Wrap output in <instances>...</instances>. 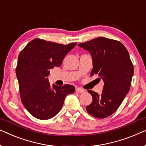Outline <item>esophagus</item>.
Instances as JSON below:
<instances>
[{
    "mask_svg": "<svg viewBox=\"0 0 146 146\" xmlns=\"http://www.w3.org/2000/svg\"><path fill=\"white\" fill-rule=\"evenodd\" d=\"M84 90H83V89L80 88H77L76 89V92L77 93H80V94H82V93H84Z\"/></svg>",
    "mask_w": 146,
    "mask_h": 146,
    "instance_id": "1",
    "label": "esophagus"
}]
</instances>
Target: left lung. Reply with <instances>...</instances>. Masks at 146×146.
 <instances>
[{"mask_svg": "<svg viewBox=\"0 0 146 146\" xmlns=\"http://www.w3.org/2000/svg\"><path fill=\"white\" fill-rule=\"evenodd\" d=\"M78 46L91 54V75L98 74L104 82L102 94L88 90L93 101L86 111L93 117L104 119L115 113L129 92L134 66L126 47L120 42L98 37Z\"/></svg>", "mask_w": 146, "mask_h": 146, "instance_id": "left-lung-1", "label": "left lung"}]
</instances>
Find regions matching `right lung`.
Masks as SVG:
<instances>
[{
    "label": "right lung",
    "mask_w": 146,
    "mask_h": 146,
    "mask_svg": "<svg viewBox=\"0 0 146 146\" xmlns=\"http://www.w3.org/2000/svg\"><path fill=\"white\" fill-rule=\"evenodd\" d=\"M77 43L62 45L40 39L31 41L18 56L16 73L22 102L27 111L40 120L54 117L62 108L67 95L75 92L72 85L51 88L50 70L60 66Z\"/></svg>",
    "instance_id": "add662e5"
}]
</instances>
